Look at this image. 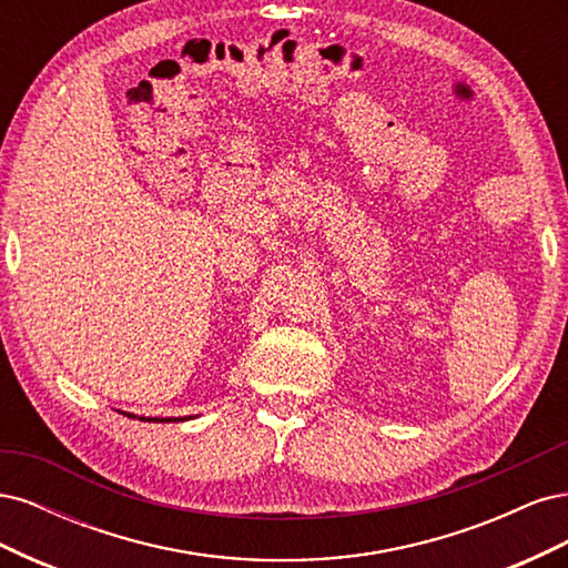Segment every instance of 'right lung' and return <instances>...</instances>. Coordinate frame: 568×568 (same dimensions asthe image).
<instances>
[{
	"instance_id": "add662e5",
	"label": "right lung",
	"mask_w": 568,
	"mask_h": 568,
	"mask_svg": "<svg viewBox=\"0 0 568 568\" xmlns=\"http://www.w3.org/2000/svg\"><path fill=\"white\" fill-rule=\"evenodd\" d=\"M123 415H128V417H132L134 419V415H130V412H123ZM142 422H184L186 417H140ZM192 419V417H189Z\"/></svg>"
}]
</instances>
